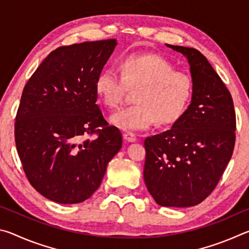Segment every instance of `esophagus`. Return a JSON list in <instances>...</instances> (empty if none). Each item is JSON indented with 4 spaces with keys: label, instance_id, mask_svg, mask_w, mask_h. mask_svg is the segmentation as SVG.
Here are the masks:
<instances>
[{
    "label": "esophagus",
    "instance_id": "1",
    "mask_svg": "<svg viewBox=\"0 0 249 249\" xmlns=\"http://www.w3.org/2000/svg\"><path fill=\"white\" fill-rule=\"evenodd\" d=\"M123 137H124V140H125L126 142H136V141H137L136 135H135L134 133H130V132H126V133H124Z\"/></svg>",
    "mask_w": 249,
    "mask_h": 249
}]
</instances>
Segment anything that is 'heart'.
<instances>
[{"mask_svg": "<svg viewBox=\"0 0 249 249\" xmlns=\"http://www.w3.org/2000/svg\"><path fill=\"white\" fill-rule=\"evenodd\" d=\"M137 88L136 103L119 109L109 117L116 127L142 130L160 124H169L179 119L192 95L189 75L174 70L166 58L156 53H132L120 65L103 69L95 81L99 98L109 107L123 101L127 88Z\"/></svg>", "mask_w": 249, "mask_h": 249, "instance_id": "1", "label": "heart"}]
</instances>
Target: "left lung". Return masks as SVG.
<instances>
[{
	"label": "left lung",
	"instance_id": "left-lung-1",
	"mask_svg": "<svg viewBox=\"0 0 249 249\" xmlns=\"http://www.w3.org/2000/svg\"><path fill=\"white\" fill-rule=\"evenodd\" d=\"M187 58L191 102L171 128L145 140L144 180L157 204L189 208L214 190L233 154V99L203 54L166 44Z\"/></svg>",
	"mask_w": 249,
	"mask_h": 249
}]
</instances>
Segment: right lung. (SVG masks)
<instances>
[{
  "label": "right lung",
  "mask_w": 249,
  "mask_h": 249,
  "mask_svg": "<svg viewBox=\"0 0 249 249\" xmlns=\"http://www.w3.org/2000/svg\"><path fill=\"white\" fill-rule=\"evenodd\" d=\"M116 45V39H107L59 47L24 88L16 148L29 182L56 203L89 199L122 147L120 129L104 120L95 91ZM93 132L98 136L86 138Z\"/></svg>",
  "instance_id": "1"
}]
</instances>
